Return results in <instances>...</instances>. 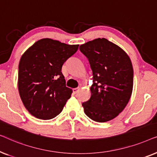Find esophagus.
Masks as SVG:
<instances>
[{
	"instance_id": "1",
	"label": "esophagus",
	"mask_w": 157,
	"mask_h": 157,
	"mask_svg": "<svg viewBox=\"0 0 157 157\" xmlns=\"http://www.w3.org/2000/svg\"><path fill=\"white\" fill-rule=\"evenodd\" d=\"M79 91V88H74V89H73V92H74V94H77Z\"/></svg>"
}]
</instances>
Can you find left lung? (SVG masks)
I'll return each mask as SVG.
<instances>
[{
	"label": "left lung",
	"instance_id": "1",
	"mask_svg": "<svg viewBox=\"0 0 157 157\" xmlns=\"http://www.w3.org/2000/svg\"><path fill=\"white\" fill-rule=\"evenodd\" d=\"M79 49L93 72L91 97L82 104L84 112L95 121H110L124 110L132 96L134 71L130 58L104 38L81 45Z\"/></svg>",
	"mask_w": 157,
	"mask_h": 157
}]
</instances>
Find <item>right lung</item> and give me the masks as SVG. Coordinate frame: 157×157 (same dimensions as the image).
<instances>
[{"label":"right lung","mask_w":157,"mask_h":157,"mask_svg":"<svg viewBox=\"0 0 157 157\" xmlns=\"http://www.w3.org/2000/svg\"><path fill=\"white\" fill-rule=\"evenodd\" d=\"M78 46L43 38L22 55L18 65V91L25 109L33 117L51 119L63 110L72 89L66 87L62 66Z\"/></svg>","instance_id":"obj_1"}]
</instances>
